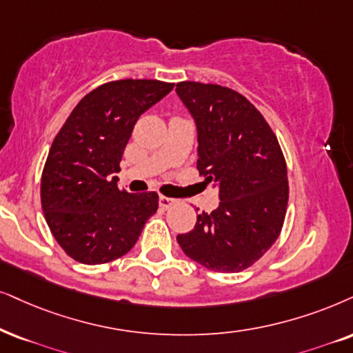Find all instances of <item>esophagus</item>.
<instances>
[{"mask_svg": "<svg viewBox=\"0 0 353 353\" xmlns=\"http://www.w3.org/2000/svg\"><path fill=\"white\" fill-rule=\"evenodd\" d=\"M176 203H177V200H176V199H171V197H164V195H161V197H159V207L164 208V210L171 208L172 205H176Z\"/></svg>", "mask_w": 353, "mask_h": 353, "instance_id": "obj_1", "label": "esophagus"}]
</instances>
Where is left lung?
I'll use <instances>...</instances> for the list:
<instances>
[{
  "instance_id": "left-lung-1",
  "label": "left lung",
  "mask_w": 353,
  "mask_h": 353,
  "mask_svg": "<svg viewBox=\"0 0 353 353\" xmlns=\"http://www.w3.org/2000/svg\"><path fill=\"white\" fill-rule=\"evenodd\" d=\"M197 125V169L218 189L220 205L200 213L177 243L192 261L234 274L259 261L282 231L287 164L262 114L233 89L182 81L176 86Z\"/></svg>"
}]
</instances>
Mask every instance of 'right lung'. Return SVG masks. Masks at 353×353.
<instances>
[{
  "label": "right lung",
  "mask_w": 353,
  "mask_h": 353,
  "mask_svg": "<svg viewBox=\"0 0 353 353\" xmlns=\"http://www.w3.org/2000/svg\"><path fill=\"white\" fill-rule=\"evenodd\" d=\"M158 79H119L92 89L74 107L48 151L40 182L47 225L61 249L88 265L135 246L158 194L119 190L122 154L140 115L172 91Z\"/></svg>",
  "instance_id": "obj_1"
}]
</instances>
